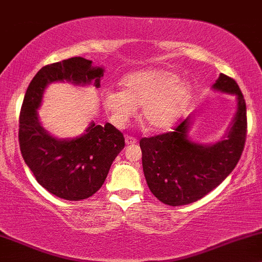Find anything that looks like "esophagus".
I'll use <instances>...</instances> for the list:
<instances>
[{
    "label": "esophagus",
    "instance_id": "esophagus-1",
    "mask_svg": "<svg viewBox=\"0 0 262 262\" xmlns=\"http://www.w3.org/2000/svg\"><path fill=\"white\" fill-rule=\"evenodd\" d=\"M125 142H126V144H134V143H136L137 140L135 137L126 135V136H125Z\"/></svg>",
    "mask_w": 262,
    "mask_h": 262
}]
</instances>
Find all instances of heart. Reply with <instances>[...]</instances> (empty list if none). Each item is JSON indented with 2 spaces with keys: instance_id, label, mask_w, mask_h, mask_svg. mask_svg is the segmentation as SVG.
Returning <instances> with one entry per match:
<instances>
[{
  "instance_id": "heart-1",
  "label": "heart",
  "mask_w": 262,
  "mask_h": 262,
  "mask_svg": "<svg viewBox=\"0 0 262 262\" xmlns=\"http://www.w3.org/2000/svg\"><path fill=\"white\" fill-rule=\"evenodd\" d=\"M121 89H106L102 102L112 121L122 127L141 105V119L149 130H166L179 120L188 105L190 86L172 70H141L126 76Z\"/></svg>"
}]
</instances>
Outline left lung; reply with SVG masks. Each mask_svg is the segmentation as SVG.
I'll return each mask as SVG.
<instances>
[{
  "mask_svg": "<svg viewBox=\"0 0 262 262\" xmlns=\"http://www.w3.org/2000/svg\"><path fill=\"white\" fill-rule=\"evenodd\" d=\"M237 95V113L224 140L202 146L188 140L189 118L173 131L140 141L142 165L150 192L171 206L190 204L215 189L232 172L247 138V105L238 83L220 74L212 86Z\"/></svg>",
  "mask_w": 262,
  "mask_h": 262,
  "instance_id": "1",
  "label": "left lung"
}]
</instances>
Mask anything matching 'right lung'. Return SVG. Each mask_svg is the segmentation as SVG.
I'll return each instance as SVG.
<instances>
[{"label": "right lung", "mask_w": 262, "mask_h": 262, "mask_svg": "<svg viewBox=\"0 0 262 262\" xmlns=\"http://www.w3.org/2000/svg\"><path fill=\"white\" fill-rule=\"evenodd\" d=\"M91 60L73 57L41 68L25 92L19 115V146L23 159L40 185L66 200H82L95 194L108 175L112 163L125 147L118 128L92 122L86 134L74 140H57L45 131L37 118L42 93L48 83L69 81L101 86L102 68Z\"/></svg>", "instance_id": "obj_1"}]
</instances>
